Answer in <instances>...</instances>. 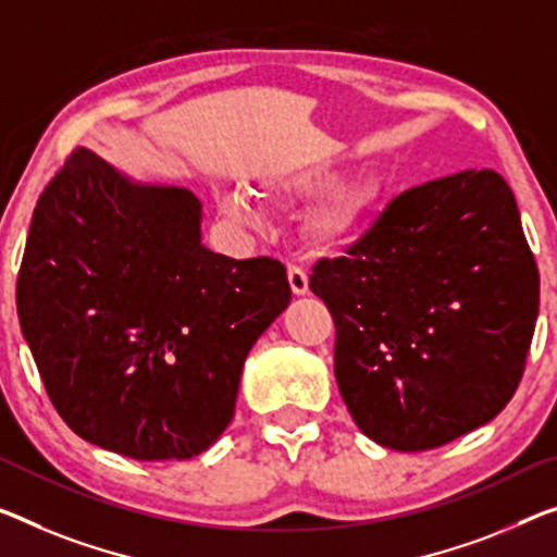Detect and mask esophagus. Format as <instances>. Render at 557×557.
<instances>
[{"label":"esophagus","mask_w":557,"mask_h":557,"mask_svg":"<svg viewBox=\"0 0 557 557\" xmlns=\"http://www.w3.org/2000/svg\"><path fill=\"white\" fill-rule=\"evenodd\" d=\"M288 284L296 296L308 294V273L298 263H288Z\"/></svg>","instance_id":"obj_1"}]
</instances>
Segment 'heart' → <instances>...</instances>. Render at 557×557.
<instances>
[{"instance_id": "obj_1", "label": "heart", "mask_w": 557, "mask_h": 557, "mask_svg": "<svg viewBox=\"0 0 557 557\" xmlns=\"http://www.w3.org/2000/svg\"><path fill=\"white\" fill-rule=\"evenodd\" d=\"M338 171L331 164H311L281 171L261 182L259 194L269 201L298 203L313 196V207L306 213V234L323 249H341L354 244L371 226L375 213L383 209L388 182L379 169L366 166L356 174L336 178ZM221 209L238 224H256L259 211L242 194H231L221 201Z\"/></svg>"}]
</instances>
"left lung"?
Segmentation results:
<instances>
[{
    "instance_id": "1",
    "label": "left lung",
    "mask_w": 557,
    "mask_h": 557,
    "mask_svg": "<svg viewBox=\"0 0 557 557\" xmlns=\"http://www.w3.org/2000/svg\"><path fill=\"white\" fill-rule=\"evenodd\" d=\"M308 286L336 326V381L368 438L431 450L493 421L533 341L541 276L498 171L396 196Z\"/></svg>"
}]
</instances>
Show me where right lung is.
Listing matches in <instances>:
<instances>
[{"label": "right lung", "instance_id": "add662e5", "mask_svg": "<svg viewBox=\"0 0 557 557\" xmlns=\"http://www.w3.org/2000/svg\"><path fill=\"white\" fill-rule=\"evenodd\" d=\"M290 301L284 263L201 244V201L74 149L34 209L16 313L47 396L76 435L184 460L234 418L251 346Z\"/></svg>", "mask_w": 557, "mask_h": 557}]
</instances>
